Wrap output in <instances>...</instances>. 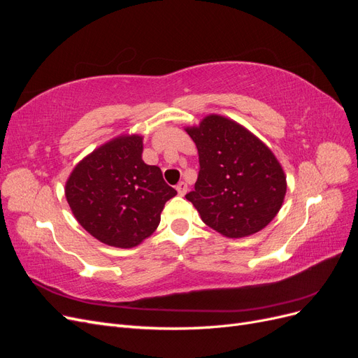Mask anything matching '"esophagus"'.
I'll return each mask as SVG.
<instances>
[{
  "label": "esophagus",
  "mask_w": 358,
  "mask_h": 358,
  "mask_svg": "<svg viewBox=\"0 0 358 358\" xmlns=\"http://www.w3.org/2000/svg\"><path fill=\"white\" fill-rule=\"evenodd\" d=\"M176 189H178V194L179 196H185L187 191H188V185L185 182H179L176 185Z\"/></svg>",
  "instance_id": "obj_1"
}]
</instances>
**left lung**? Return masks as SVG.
I'll return each mask as SVG.
<instances>
[{
  "label": "left lung",
  "mask_w": 358,
  "mask_h": 358,
  "mask_svg": "<svg viewBox=\"0 0 358 358\" xmlns=\"http://www.w3.org/2000/svg\"><path fill=\"white\" fill-rule=\"evenodd\" d=\"M199 150V176L187 200L227 237L254 234L282 206L284 170L263 142L230 119L210 115L187 128Z\"/></svg>",
  "instance_id": "left-lung-1"
}]
</instances>
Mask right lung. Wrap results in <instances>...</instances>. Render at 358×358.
<instances>
[{
    "instance_id": "add662e5",
    "label": "right lung",
    "mask_w": 358,
    "mask_h": 358,
    "mask_svg": "<svg viewBox=\"0 0 358 358\" xmlns=\"http://www.w3.org/2000/svg\"><path fill=\"white\" fill-rule=\"evenodd\" d=\"M140 136L117 137L82 159L66 185L76 220L100 242L133 248L152 234L176 189L142 159Z\"/></svg>"
}]
</instances>
